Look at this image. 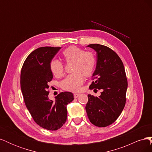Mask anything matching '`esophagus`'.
Here are the masks:
<instances>
[{
    "label": "esophagus",
    "mask_w": 152,
    "mask_h": 152,
    "mask_svg": "<svg viewBox=\"0 0 152 152\" xmlns=\"http://www.w3.org/2000/svg\"><path fill=\"white\" fill-rule=\"evenodd\" d=\"M80 95V94H79V93H75L74 94H73V96H74L75 98H77Z\"/></svg>",
    "instance_id": "34e87169"
}]
</instances>
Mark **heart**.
Here are the masks:
<instances>
[{
    "label": "heart",
    "instance_id": "heart-1",
    "mask_svg": "<svg viewBox=\"0 0 152 152\" xmlns=\"http://www.w3.org/2000/svg\"><path fill=\"white\" fill-rule=\"evenodd\" d=\"M63 57L67 63H72V72L61 82V88L72 92L78 91L84 82V77L87 78L93 74L96 63L94 54L91 51H85L84 49L75 45L68 47L63 52ZM50 69L53 74L60 77L64 73L62 62L53 59L50 63Z\"/></svg>",
    "mask_w": 152,
    "mask_h": 152
}]
</instances>
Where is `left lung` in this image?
<instances>
[{
	"mask_svg": "<svg viewBox=\"0 0 152 152\" xmlns=\"http://www.w3.org/2000/svg\"><path fill=\"white\" fill-rule=\"evenodd\" d=\"M87 47L96 52L97 63L90 89H102L99 97L88 94L86 110L90 122L104 127L115 121L126 102L127 80L123 63L112 49L98 44Z\"/></svg>",
	"mask_w": 152,
	"mask_h": 152,
	"instance_id": "obj_1",
	"label": "left lung"
}]
</instances>
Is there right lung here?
<instances>
[{
  "label": "right lung",
  "instance_id": "obj_1",
  "mask_svg": "<svg viewBox=\"0 0 152 152\" xmlns=\"http://www.w3.org/2000/svg\"><path fill=\"white\" fill-rule=\"evenodd\" d=\"M61 48L42 47L32 51L21 71V89L25 105L34 121L49 131H56L65 123L66 105L73 100L70 92H62L55 99L48 98V84L53 79L50 63Z\"/></svg>",
  "mask_w": 152,
  "mask_h": 152
}]
</instances>
